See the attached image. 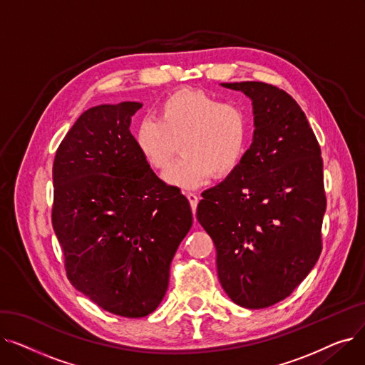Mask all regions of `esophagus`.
<instances>
[{
    "instance_id": "esophagus-1",
    "label": "esophagus",
    "mask_w": 365,
    "mask_h": 365,
    "mask_svg": "<svg viewBox=\"0 0 365 365\" xmlns=\"http://www.w3.org/2000/svg\"><path fill=\"white\" fill-rule=\"evenodd\" d=\"M186 198L189 200V204H190V207H192V213H194V216H195V212H197V205H198L200 197H198L197 194H194V192H189V194H186Z\"/></svg>"
}]
</instances>
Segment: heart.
Here are the masks:
<instances>
[{
  "instance_id": "1",
  "label": "heart",
  "mask_w": 365,
  "mask_h": 365,
  "mask_svg": "<svg viewBox=\"0 0 365 365\" xmlns=\"http://www.w3.org/2000/svg\"><path fill=\"white\" fill-rule=\"evenodd\" d=\"M252 123L247 110L201 90H180L167 98L161 118L143 117L134 140L146 163L164 170L183 149V155L164 173V180L194 189L231 175L241 164L250 142Z\"/></svg>"
}]
</instances>
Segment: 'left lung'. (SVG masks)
Returning <instances> with one entry per match:
<instances>
[{
    "label": "left lung",
    "mask_w": 365,
    "mask_h": 365,
    "mask_svg": "<svg viewBox=\"0 0 365 365\" xmlns=\"http://www.w3.org/2000/svg\"><path fill=\"white\" fill-rule=\"evenodd\" d=\"M222 86L253 101L256 130L237 170L202 192L197 219L215 242L226 294L262 309L289 297L321 255V148L289 93L259 81Z\"/></svg>",
    "instance_id": "8db88e82"
}]
</instances>
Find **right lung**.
Masks as SVG:
<instances>
[{"instance_id": "obj_1", "label": "right lung", "mask_w": 365, "mask_h": 365, "mask_svg": "<svg viewBox=\"0 0 365 365\" xmlns=\"http://www.w3.org/2000/svg\"><path fill=\"white\" fill-rule=\"evenodd\" d=\"M140 108L87 109L53 163L51 223L66 277L102 309L125 318L158 308L170 263L192 226L186 197L150 170L130 133Z\"/></svg>"}]
</instances>
